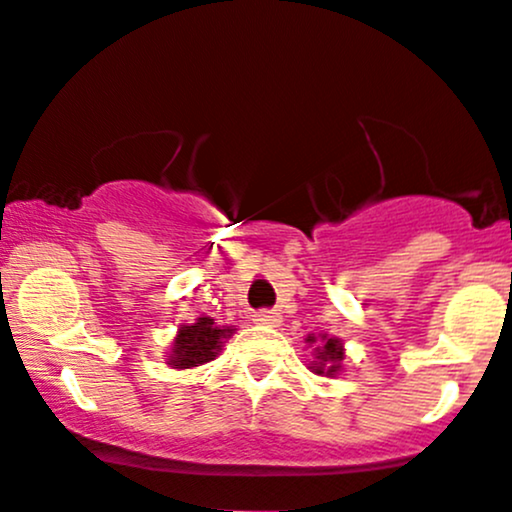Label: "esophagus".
<instances>
[{"label":"esophagus","instance_id":"obj_1","mask_svg":"<svg viewBox=\"0 0 512 512\" xmlns=\"http://www.w3.org/2000/svg\"><path fill=\"white\" fill-rule=\"evenodd\" d=\"M255 324H262V327H277V324H280V314L272 312V309H262V312H255Z\"/></svg>","mask_w":512,"mask_h":512}]
</instances>
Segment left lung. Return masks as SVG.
Segmentation results:
<instances>
[{
	"label": "left lung",
	"instance_id": "8db88e82",
	"mask_svg": "<svg viewBox=\"0 0 512 512\" xmlns=\"http://www.w3.org/2000/svg\"><path fill=\"white\" fill-rule=\"evenodd\" d=\"M309 344L317 342V337H307ZM314 364L312 371L319 376H337L342 371L344 361V347L337 337H327V334H319V347L314 349Z\"/></svg>",
	"mask_w": 512,
	"mask_h": 512
}]
</instances>
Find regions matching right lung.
Returning a JSON list of instances; mask_svg holds the SVG:
<instances>
[{
    "instance_id": "add662e5",
    "label": "right lung",
    "mask_w": 512,
    "mask_h": 512,
    "mask_svg": "<svg viewBox=\"0 0 512 512\" xmlns=\"http://www.w3.org/2000/svg\"><path fill=\"white\" fill-rule=\"evenodd\" d=\"M235 332L232 327H218L210 317H198L195 324H183L170 347L168 364L173 369H193L213 361L223 349V342Z\"/></svg>"
}]
</instances>
